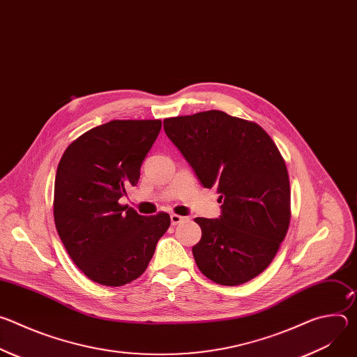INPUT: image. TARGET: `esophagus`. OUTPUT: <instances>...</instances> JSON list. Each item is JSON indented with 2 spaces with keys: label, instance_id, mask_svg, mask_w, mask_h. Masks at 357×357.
<instances>
[{
  "label": "esophagus",
  "instance_id": "esophagus-1",
  "mask_svg": "<svg viewBox=\"0 0 357 357\" xmlns=\"http://www.w3.org/2000/svg\"><path fill=\"white\" fill-rule=\"evenodd\" d=\"M183 220H185L183 216H179V215H175V213L171 215V223H172V226H176V225L182 223Z\"/></svg>",
  "mask_w": 357,
  "mask_h": 357
}]
</instances>
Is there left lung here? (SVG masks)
Masks as SVG:
<instances>
[{"label":"left lung","mask_w":357,"mask_h":357,"mask_svg":"<svg viewBox=\"0 0 357 357\" xmlns=\"http://www.w3.org/2000/svg\"><path fill=\"white\" fill-rule=\"evenodd\" d=\"M164 130L200 183L220 195L219 219H195L202 229L192 247L196 266L220 285L256 278L291 220L289 178L275 142L254 121L219 110L165 119Z\"/></svg>","instance_id":"1"}]
</instances>
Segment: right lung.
Here are the masks:
<instances>
[{
  "mask_svg": "<svg viewBox=\"0 0 357 357\" xmlns=\"http://www.w3.org/2000/svg\"><path fill=\"white\" fill-rule=\"evenodd\" d=\"M161 127V120H113L77 137L59 161L55 226L73 263L97 284L137 280L171 225L165 212L146 218L119 203L138 183Z\"/></svg>",
  "mask_w": 357,
  "mask_h": 357,
  "instance_id": "right-lung-1",
  "label": "right lung"
}]
</instances>
